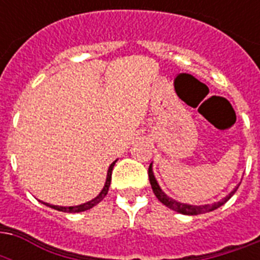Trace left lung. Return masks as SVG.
<instances>
[{
	"instance_id": "8db88e82",
	"label": "left lung",
	"mask_w": 260,
	"mask_h": 260,
	"mask_svg": "<svg viewBox=\"0 0 260 260\" xmlns=\"http://www.w3.org/2000/svg\"><path fill=\"white\" fill-rule=\"evenodd\" d=\"M148 178H150V183H151V187H152V191L154 194L156 196L159 201L162 202L163 205H166L167 208H170V209L175 210L178 213H182V214H189V216H194V214H201V213H206V212H212V210L217 209L222 204H225L228 200H230L232 196L235 194V191L238 190V187L235 190H232L225 198H222L221 201L216 202V204H212V205H202V206H194V205H187V204H182V202H178L173 198L167 197L166 194L163 193L162 189L159 187L158 182L155 179L154 177V173H152V167H148Z\"/></svg>"
}]
</instances>
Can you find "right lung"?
Here are the masks:
<instances>
[{"label": "right lung", "instance_id": "right-lung-1", "mask_svg": "<svg viewBox=\"0 0 260 260\" xmlns=\"http://www.w3.org/2000/svg\"><path fill=\"white\" fill-rule=\"evenodd\" d=\"M116 160H114L112 165L109 166V170H108V177H106V182H105V186H104V189L101 190V193L98 194L97 197L93 198L91 201L86 202V204H82V205H78V206H56V205H50V204H46V202H43L44 205L50 206L52 209H56L59 212H67V213H78V212H85V210H89L91 209L93 206H95L98 202H101L104 200L106 194H108V190H109V186H110V181H112V170H113V166Z\"/></svg>", "mask_w": 260, "mask_h": 260}]
</instances>
